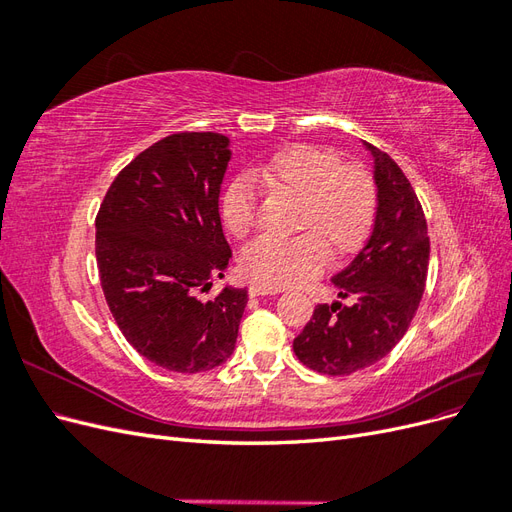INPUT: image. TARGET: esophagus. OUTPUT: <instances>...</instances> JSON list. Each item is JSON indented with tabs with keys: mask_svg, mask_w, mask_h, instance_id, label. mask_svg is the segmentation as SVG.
I'll use <instances>...</instances> for the list:
<instances>
[{
	"mask_svg": "<svg viewBox=\"0 0 512 512\" xmlns=\"http://www.w3.org/2000/svg\"><path fill=\"white\" fill-rule=\"evenodd\" d=\"M262 294H277L275 288H265V286H250V297H262Z\"/></svg>",
	"mask_w": 512,
	"mask_h": 512,
	"instance_id": "obj_1",
	"label": "esophagus"
}]
</instances>
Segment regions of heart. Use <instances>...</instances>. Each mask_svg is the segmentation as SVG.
I'll return each mask as SVG.
<instances>
[{"instance_id": "heart-1", "label": "heart", "mask_w": 512, "mask_h": 512, "mask_svg": "<svg viewBox=\"0 0 512 512\" xmlns=\"http://www.w3.org/2000/svg\"><path fill=\"white\" fill-rule=\"evenodd\" d=\"M275 194L299 200L290 239L258 237L243 247L239 267L265 288L301 284L331 260L354 254L365 243L378 211V185L361 164H346L335 149L290 145L258 170ZM228 232L245 237L256 226L258 192L250 179L232 181L222 196Z\"/></svg>"}]
</instances>
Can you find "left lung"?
<instances>
[{
    "mask_svg": "<svg viewBox=\"0 0 512 512\" xmlns=\"http://www.w3.org/2000/svg\"><path fill=\"white\" fill-rule=\"evenodd\" d=\"M365 145L376 162V222L361 252L333 277L337 294L350 303L316 305L292 342L305 367L327 376H350L384 359L406 335L427 282L423 207L389 153Z\"/></svg>",
    "mask_w": 512,
    "mask_h": 512,
    "instance_id": "obj_1",
    "label": "left lung"
}]
</instances>
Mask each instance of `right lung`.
Listing matches in <instances>:
<instances>
[{"mask_svg":"<svg viewBox=\"0 0 512 512\" xmlns=\"http://www.w3.org/2000/svg\"><path fill=\"white\" fill-rule=\"evenodd\" d=\"M228 143L218 132L162 138L121 168L96 215L100 284L119 331L181 374L228 359L247 305L241 288L198 299L232 256L218 211Z\"/></svg>","mask_w":512,"mask_h":512,"instance_id":"add662e5","label":"right lung"}]
</instances>
